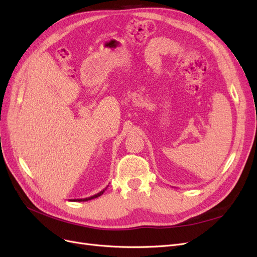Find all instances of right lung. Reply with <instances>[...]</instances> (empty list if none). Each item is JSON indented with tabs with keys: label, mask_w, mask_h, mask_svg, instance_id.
<instances>
[{
	"label": "right lung",
	"mask_w": 257,
	"mask_h": 257,
	"mask_svg": "<svg viewBox=\"0 0 257 257\" xmlns=\"http://www.w3.org/2000/svg\"><path fill=\"white\" fill-rule=\"evenodd\" d=\"M106 189H107V188H105L103 191H100L99 193L95 194V195H93V196H91V197H87V198H80V199H72V201H87V200H91V199H93V198H96V197H98V196L102 195V194H103V193L106 191Z\"/></svg>",
	"instance_id": "add662e5"
}]
</instances>
